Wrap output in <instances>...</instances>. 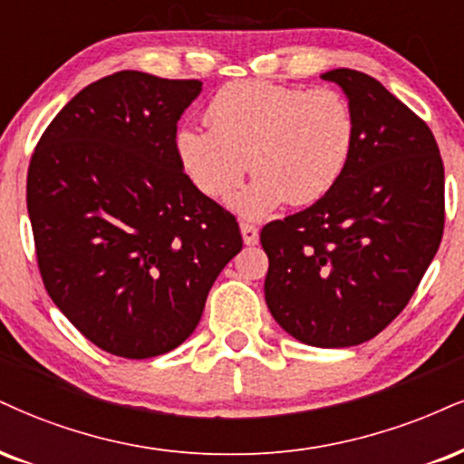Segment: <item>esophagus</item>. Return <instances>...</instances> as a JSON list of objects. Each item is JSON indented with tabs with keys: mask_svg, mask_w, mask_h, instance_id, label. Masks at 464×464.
I'll return each mask as SVG.
<instances>
[{
	"mask_svg": "<svg viewBox=\"0 0 464 464\" xmlns=\"http://www.w3.org/2000/svg\"><path fill=\"white\" fill-rule=\"evenodd\" d=\"M239 228H242V237H244V244H246V246H255V244L259 242V228H256L255 225L242 222Z\"/></svg>",
	"mask_w": 464,
	"mask_h": 464,
	"instance_id": "obj_1",
	"label": "esophagus"
}]
</instances>
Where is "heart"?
<instances>
[{"instance_id": "obj_1", "label": "heart", "mask_w": 464, "mask_h": 464, "mask_svg": "<svg viewBox=\"0 0 464 464\" xmlns=\"http://www.w3.org/2000/svg\"><path fill=\"white\" fill-rule=\"evenodd\" d=\"M211 127L177 131L179 164L209 198L231 194L248 166L253 181L228 205L239 216L264 218L281 208L311 205L342 181L356 147V116L331 88L236 82L208 105Z\"/></svg>"}]
</instances>
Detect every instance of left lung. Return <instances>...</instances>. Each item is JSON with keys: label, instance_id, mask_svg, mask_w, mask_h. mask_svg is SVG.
Segmentation results:
<instances>
[{"label": "left lung", "instance_id": "1", "mask_svg": "<svg viewBox=\"0 0 464 464\" xmlns=\"http://www.w3.org/2000/svg\"><path fill=\"white\" fill-rule=\"evenodd\" d=\"M322 80L353 105L356 147L326 197L261 228L264 292L294 339L350 348L401 314L437 255L445 172L430 127L381 82L353 69Z\"/></svg>", "mask_w": 464, "mask_h": 464}]
</instances>
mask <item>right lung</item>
<instances>
[{
    "mask_svg": "<svg viewBox=\"0 0 464 464\" xmlns=\"http://www.w3.org/2000/svg\"><path fill=\"white\" fill-rule=\"evenodd\" d=\"M200 91L142 71L92 82L49 122L27 170L44 289L83 337L122 359L186 342L242 250L236 216L177 158V122Z\"/></svg>",
    "mask_w": 464,
    "mask_h": 464,
    "instance_id": "obj_1",
    "label": "right lung"
}]
</instances>
